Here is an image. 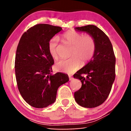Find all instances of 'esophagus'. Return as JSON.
I'll return each instance as SVG.
<instances>
[{"instance_id": "esophagus-1", "label": "esophagus", "mask_w": 131, "mask_h": 131, "mask_svg": "<svg viewBox=\"0 0 131 131\" xmlns=\"http://www.w3.org/2000/svg\"><path fill=\"white\" fill-rule=\"evenodd\" d=\"M69 80H73V77L72 76H70V75H69Z\"/></svg>"}]
</instances>
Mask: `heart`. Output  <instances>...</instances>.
<instances>
[{
    "label": "heart",
    "instance_id": "b5f03b06",
    "mask_svg": "<svg viewBox=\"0 0 131 131\" xmlns=\"http://www.w3.org/2000/svg\"><path fill=\"white\" fill-rule=\"evenodd\" d=\"M61 39L64 44L72 47L70 52L72 57L57 62L55 65L57 70L72 73L80 68L81 61L85 64L94 57L96 51V43L91 35H83L70 30L62 35ZM58 46L57 37H53L48 43V52L54 59H57L59 57Z\"/></svg>",
    "mask_w": 131,
    "mask_h": 131
}]
</instances>
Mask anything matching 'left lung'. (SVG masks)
<instances>
[{"instance_id":"1","label":"left lung","mask_w":131,"mask_h":131,"mask_svg":"<svg viewBox=\"0 0 131 131\" xmlns=\"http://www.w3.org/2000/svg\"><path fill=\"white\" fill-rule=\"evenodd\" d=\"M74 29L91 35L96 43L93 58L73 75L82 83L80 89L74 92V99L82 107H95L106 100L112 90L116 77V57L110 39L97 26L88 25Z\"/></svg>"}]
</instances>
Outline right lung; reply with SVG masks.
I'll use <instances>...</instances> for the list:
<instances>
[{
	"label": "right lung",
	"instance_id": "add662e5",
	"mask_svg": "<svg viewBox=\"0 0 131 131\" xmlns=\"http://www.w3.org/2000/svg\"><path fill=\"white\" fill-rule=\"evenodd\" d=\"M62 30L59 26L37 24L22 35L17 46L15 72L18 88L29 105L44 108L56 100L57 90L69 81L67 74L51 72L54 59L48 52V43Z\"/></svg>",
	"mask_w": 131,
	"mask_h": 131
}]
</instances>
